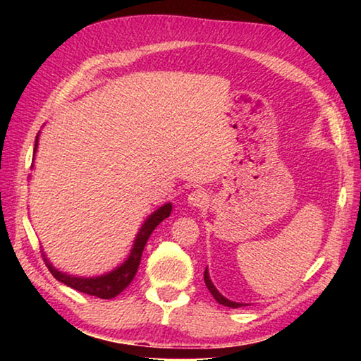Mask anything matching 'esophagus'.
Returning <instances> with one entry per match:
<instances>
[{"label":"esophagus","mask_w":361,"mask_h":361,"mask_svg":"<svg viewBox=\"0 0 361 361\" xmlns=\"http://www.w3.org/2000/svg\"><path fill=\"white\" fill-rule=\"evenodd\" d=\"M188 202L191 207H195V209H202V207L209 204V194L204 189H195V191L188 195Z\"/></svg>","instance_id":"1"}]
</instances>
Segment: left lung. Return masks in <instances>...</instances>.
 <instances>
[{
    "label": "left lung",
    "mask_w": 361,
    "mask_h": 361,
    "mask_svg": "<svg viewBox=\"0 0 361 361\" xmlns=\"http://www.w3.org/2000/svg\"><path fill=\"white\" fill-rule=\"evenodd\" d=\"M204 280H205V285H207V288H209V291L212 293L213 298L216 299V302H219V304L226 305V307H232V309L242 307V305H248V304H242V302H234V301H231V299L224 298V296L221 295V293H219V291L215 288V285L212 283L210 276H209V271H207V269H205V272H204Z\"/></svg>",
    "instance_id": "1"
}]
</instances>
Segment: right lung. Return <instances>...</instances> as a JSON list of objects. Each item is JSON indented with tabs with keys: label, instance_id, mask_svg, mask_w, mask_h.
Masks as SVG:
<instances>
[{
	"label": "right lung",
	"instance_id": "obj_1",
	"mask_svg": "<svg viewBox=\"0 0 361 361\" xmlns=\"http://www.w3.org/2000/svg\"><path fill=\"white\" fill-rule=\"evenodd\" d=\"M36 148H38V137H36V143H35V152ZM172 213V204H164L162 207L151 213L148 219L143 223L142 228H140L138 234L135 237V242H133V247L130 250L129 258H127L119 267H116L114 271L105 274V276H99V277H75V276H68L59 269L54 267L51 264V261L44 256L46 266L54 277H56L59 282H62L65 285H68L70 288H75L81 293H85V295L90 296H97L102 299H111L114 296H118L121 291H124L127 286L130 285V282L135 277V274L138 271L140 261H142V255H143V248L148 242L149 235L152 234L159 224H161L164 219L170 216Z\"/></svg>",
	"mask_w": 361,
	"mask_h": 361
}]
</instances>
